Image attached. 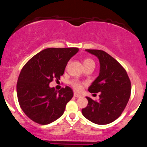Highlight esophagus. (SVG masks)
<instances>
[{
	"mask_svg": "<svg viewBox=\"0 0 147 147\" xmlns=\"http://www.w3.org/2000/svg\"><path fill=\"white\" fill-rule=\"evenodd\" d=\"M74 96H75V97H80L82 95H79L78 93H77V92H74Z\"/></svg>",
	"mask_w": 147,
	"mask_h": 147,
	"instance_id": "34e87169",
	"label": "esophagus"
}]
</instances>
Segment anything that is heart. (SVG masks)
Instances as JSON below:
<instances>
[{
  "instance_id": "1",
  "label": "heart",
  "mask_w": 147,
  "mask_h": 147,
  "mask_svg": "<svg viewBox=\"0 0 147 147\" xmlns=\"http://www.w3.org/2000/svg\"><path fill=\"white\" fill-rule=\"evenodd\" d=\"M95 65V62L94 61L90 58H85L84 59V67L88 66V65ZM72 87L75 89L76 90H81L82 89V84L79 81L75 80L71 83Z\"/></svg>"
}]
</instances>
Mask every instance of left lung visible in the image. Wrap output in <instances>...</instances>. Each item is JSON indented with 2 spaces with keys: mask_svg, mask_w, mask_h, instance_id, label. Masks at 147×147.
Here are the masks:
<instances>
[{
  "mask_svg": "<svg viewBox=\"0 0 147 147\" xmlns=\"http://www.w3.org/2000/svg\"><path fill=\"white\" fill-rule=\"evenodd\" d=\"M86 51L95 55L100 63L99 75L88 91L100 95L99 101L86 97L88 105L82 110V114L95 124H109L117 119L126 108L131 95V81L125 69L110 55L99 50Z\"/></svg>",
  "mask_w": 147,
  "mask_h": 147,
  "instance_id": "8db88e82",
  "label": "left lung"
}]
</instances>
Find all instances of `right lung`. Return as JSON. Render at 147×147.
Returning a JSON list of instances; mask_svg holds the SVG:
<instances>
[{"instance_id": "1", "label": "right lung", "mask_w": 147, "mask_h": 147, "mask_svg": "<svg viewBox=\"0 0 147 147\" xmlns=\"http://www.w3.org/2000/svg\"><path fill=\"white\" fill-rule=\"evenodd\" d=\"M79 51L77 48H50L42 50L25 63L18 77L16 92L18 103L31 120L48 124L63 114L73 92L69 86L57 91L50 88L59 80L68 61Z\"/></svg>"}]
</instances>
